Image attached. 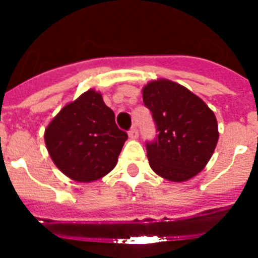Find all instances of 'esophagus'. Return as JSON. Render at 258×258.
<instances>
[{"instance_id":"esophagus-1","label":"esophagus","mask_w":258,"mask_h":258,"mask_svg":"<svg viewBox=\"0 0 258 258\" xmlns=\"http://www.w3.org/2000/svg\"><path fill=\"white\" fill-rule=\"evenodd\" d=\"M129 137L132 140H137L138 138V129L136 126H132L131 131H129Z\"/></svg>"}]
</instances>
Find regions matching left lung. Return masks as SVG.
<instances>
[{"mask_svg":"<svg viewBox=\"0 0 258 258\" xmlns=\"http://www.w3.org/2000/svg\"><path fill=\"white\" fill-rule=\"evenodd\" d=\"M142 95L157 132L154 142L146 143L151 169L172 182L195 177L218 142L213 111L188 89L166 79L150 81Z\"/></svg>","mask_w":258,"mask_h":258,"instance_id":"1","label":"left lung"}]
</instances>
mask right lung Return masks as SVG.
<instances>
[{
    "instance_id": "1",
    "label": "right lung",
    "mask_w": 258,
    "mask_h": 258,
    "mask_svg": "<svg viewBox=\"0 0 258 258\" xmlns=\"http://www.w3.org/2000/svg\"><path fill=\"white\" fill-rule=\"evenodd\" d=\"M51 160L76 182H93L108 174L127 140L101 93L89 89L66 104L45 129Z\"/></svg>"
}]
</instances>
